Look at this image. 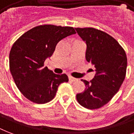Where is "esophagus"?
Here are the masks:
<instances>
[{"label": "esophagus", "instance_id": "obj_1", "mask_svg": "<svg viewBox=\"0 0 134 134\" xmlns=\"http://www.w3.org/2000/svg\"><path fill=\"white\" fill-rule=\"evenodd\" d=\"M69 81L75 82V81H77L78 79L74 78V77H72V76H69Z\"/></svg>", "mask_w": 134, "mask_h": 134}]
</instances>
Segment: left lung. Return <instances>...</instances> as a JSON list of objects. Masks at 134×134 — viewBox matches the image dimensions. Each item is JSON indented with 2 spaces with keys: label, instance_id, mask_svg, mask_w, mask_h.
<instances>
[{
  "label": "left lung",
  "instance_id": "left-lung-1",
  "mask_svg": "<svg viewBox=\"0 0 134 134\" xmlns=\"http://www.w3.org/2000/svg\"><path fill=\"white\" fill-rule=\"evenodd\" d=\"M76 32L87 45L86 60L95 67V76L86 85L76 99L88 109L99 108L106 104L122 86L127 71L126 53L118 41L102 30L93 28H76Z\"/></svg>",
  "mask_w": 134,
  "mask_h": 134
}]
</instances>
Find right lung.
Segmentation results:
<instances>
[{
  "label": "right lung",
  "mask_w": 134,
  "mask_h": 134,
  "mask_svg": "<svg viewBox=\"0 0 134 134\" xmlns=\"http://www.w3.org/2000/svg\"><path fill=\"white\" fill-rule=\"evenodd\" d=\"M75 33L69 26L42 25L25 32L14 43L9 52V69L16 87L28 100L36 104L49 102L60 84L68 82L65 74H55L44 63L60 41Z\"/></svg>",
  "instance_id": "right-lung-1"
}]
</instances>
